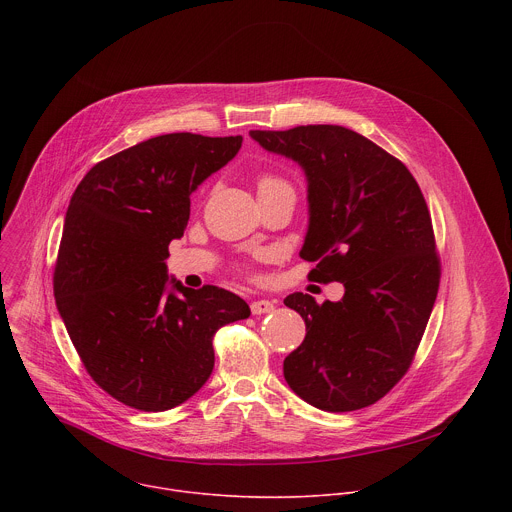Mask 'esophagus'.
<instances>
[{"label": "esophagus", "instance_id": "34e87169", "mask_svg": "<svg viewBox=\"0 0 512 512\" xmlns=\"http://www.w3.org/2000/svg\"><path fill=\"white\" fill-rule=\"evenodd\" d=\"M273 310H275V304L269 302V300H255V302H251V312H253L255 316L269 314V312H273Z\"/></svg>", "mask_w": 512, "mask_h": 512}]
</instances>
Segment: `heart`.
<instances>
[{
	"mask_svg": "<svg viewBox=\"0 0 512 512\" xmlns=\"http://www.w3.org/2000/svg\"><path fill=\"white\" fill-rule=\"evenodd\" d=\"M279 186H287L285 180L273 176V174H265L259 178V184H257V190L263 192V190H269V188H279Z\"/></svg>",
	"mask_w": 512,
	"mask_h": 512,
	"instance_id": "b5f03b06",
	"label": "heart"
}]
</instances>
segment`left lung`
I'll list each match as a JSON object with an SVG mask.
<instances>
[{
    "label": "left lung",
    "instance_id": "1",
    "mask_svg": "<svg viewBox=\"0 0 512 512\" xmlns=\"http://www.w3.org/2000/svg\"><path fill=\"white\" fill-rule=\"evenodd\" d=\"M263 150L294 160L308 182L300 257L318 281H340V302L291 294L306 322L283 377L322 411H356L407 373L431 316L440 259L431 216L411 172L364 135L340 125L249 131Z\"/></svg>",
    "mask_w": 512,
    "mask_h": 512
}]
</instances>
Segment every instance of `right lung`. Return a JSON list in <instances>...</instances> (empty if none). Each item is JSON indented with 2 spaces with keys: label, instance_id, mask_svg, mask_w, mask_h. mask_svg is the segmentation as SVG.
Returning <instances> with one entry per match:
<instances>
[{
  "label": "right lung",
  "instance_id": "right-lung-1",
  "mask_svg": "<svg viewBox=\"0 0 512 512\" xmlns=\"http://www.w3.org/2000/svg\"><path fill=\"white\" fill-rule=\"evenodd\" d=\"M243 137L168 133L97 166L70 198L54 267V298L87 373L117 401L166 411L214 367V332L245 320V300L168 275L192 192L241 150Z\"/></svg>",
  "mask_w": 512,
  "mask_h": 512
}]
</instances>
